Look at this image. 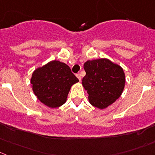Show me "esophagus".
Masks as SVG:
<instances>
[{
    "label": "esophagus",
    "mask_w": 155,
    "mask_h": 155,
    "mask_svg": "<svg viewBox=\"0 0 155 155\" xmlns=\"http://www.w3.org/2000/svg\"><path fill=\"white\" fill-rule=\"evenodd\" d=\"M76 76H77V78H78V80L81 81V75L80 74H77Z\"/></svg>",
    "instance_id": "obj_1"
}]
</instances>
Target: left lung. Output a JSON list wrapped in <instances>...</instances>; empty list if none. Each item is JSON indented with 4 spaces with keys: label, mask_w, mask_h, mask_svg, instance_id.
<instances>
[{
    "label": "left lung",
    "mask_w": 155,
    "mask_h": 155,
    "mask_svg": "<svg viewBox=\"0 0 155 155\" xmlns=\"http://www.w3.org/2000/svg\"><path fill=\"white\" fill-rule=\"evenodd\" d=\"M84 68L86 75L82 85L91 105L103 110L120 97L126 83L125 73L120 66L107 58H100L87 61Z\"/></svg>",
    "instance_id": "left-lung-1"
}]
</instances>
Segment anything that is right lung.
<instances>
[{
  "mask_svg": "<svg viewBox=\"0 0 155 155\" xmlns=\"http://www.w3.org/2000/svg\"><path fill=\"white\" fill-rule=\"evenodd\" d=\"M78 81L67 64L54 60L36 69L30 83L41 103L56 108L66 102L71 86Z\"/></svg>",
  "mask_w": 155,
  "mask_h": 155,
  "instance_id": "right-lung-1",
  "label": "right lung"
}]
</instances>
